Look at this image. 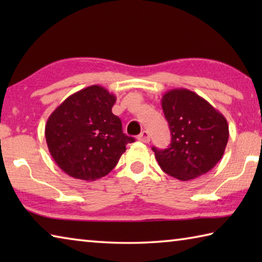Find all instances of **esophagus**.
<instances>
[{"label": "esophagus", "mask_w": 262, "mask_h": 262, "mask_svg": "<svg viewBox=\"0 0 262 262\" xmlns=\"http://www.w3.org/2000/svg\"><path fill=\"white\" fill-rule=\"evenodd\" d=\"M141 142H143V143H149L150 142V135H149V132L148 130H143L137 137Z\"/></svg>", "instance_id": "esophagus-1"}]
</instances>
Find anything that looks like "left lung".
I'll return each instance as SVG.
<instances>
[{"label":"left lung","mask_w":262,"mask_h":262,"mask_svg":"<svg viewBox=\"0 0 262 262\" xmlns=\"http://www.w3.org/2000/svg\"><path fill=\"white\" fill-rule=\"evenodd\" d=\"M162 108L172 135L168 148L152 147L162 170L181 181L209 172L223 157L229 140L224 115L187 89L167 91Z\"/></svg>","instance_id":"left-lung-1"}]
</instances>
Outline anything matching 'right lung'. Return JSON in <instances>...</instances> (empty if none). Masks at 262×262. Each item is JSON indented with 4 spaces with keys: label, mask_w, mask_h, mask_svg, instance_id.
Instances as JSON below:
<instances>
[{
    "label": "right lung",
    "mask_w": 262,
    "mask_h": 262,
    "mask_svg": "<svg viewBox=\"0 0 262 262\" xmlns=\"http://www.w3.org/2000/svg\"><path fill=\"white\" fill-rule=\"evenodd\" d=\"M115 96L99 85L82 89L54 110L45 127L47 147L62 171L94 181L108 174L134 137L112 113Z\"/></svg>",
    "instance_id": "obj_1"
}]
</instances>
